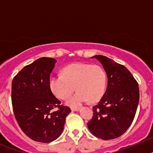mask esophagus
I'll return each instance as SVG.
<instances>
[{
    "label": "esophagus",
    "instance_id": "esophagus-1",
    "mask_svg": "<svg viewBox=\"0 0 153 153\" xmlns=\"http://www.w3.org/2000/svg\"><path fill=\"white\" fill-rule=\"evenodd\" d=\"M80 109V107H72L71 108V110L72 111H78Z\"/></svg>",
    "mask_w": 153,
    "mask_h": 153
}]
</instances>
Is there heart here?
I'll list each match as a JSON object with an SVG mask.
<instances>
[{"instance_id": "obj_1", "label": "heart", "mask_w": 153, "mask_h": 153, "mask_svg": "<svg viewBox=\"0 0 153 153\" xmlns=\"http://www.w3.org/2000/svg\"><path fill=\"white\" fill-rule=\"evenodd\" d=\"M107 76L99 65L77 63L63 68L62 74L53 75L50 86L54 95L60 100H67L76 89L77 93L67 101L72 106H77L89 100L97 102L106 90Z\"/></svg>"}]
</instances>
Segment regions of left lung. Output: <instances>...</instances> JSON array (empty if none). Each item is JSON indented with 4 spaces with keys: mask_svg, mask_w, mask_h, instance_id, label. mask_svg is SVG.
<instances>
[{
    "mask_svg": "<svg viewBox=\"0 0 153 153\" xmlns=\"http://www.w3.org/2000/svg\"><path fill=\"white\" fill-rule=\"evenodd\" d=\"M92 58L102 63L107 74L108 85L100 101L93 106V116L87 126L97 137L113 140L122 136L134 120L140 100L139 86L123 65L102 55Z\"/></svg>",
    "mask_w": 153,
    "mask_h": 153,
    "instance_id": "8db88e82",
    "label": "left lung"
}]
</instances>
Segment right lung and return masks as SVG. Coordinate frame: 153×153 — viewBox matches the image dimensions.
<instances>
[{"label": "right lung", "instance_id": "obj_1", "mask_svg": "<svg viewBox=\"0 0 153 153\" xmlns=\"http://www.w3.org/2000/svg\"><path fill=\"white\" fill-rule=\"evenodd\" d=\"M56 62L53 58H39L24 67L12 80L11 102L16 120L24 134L40 143L57 139L71 112L69 106L60 105L50 86Z\"/></svg>", "mask_w": 153, "mask_h": 153}]
</instances>
